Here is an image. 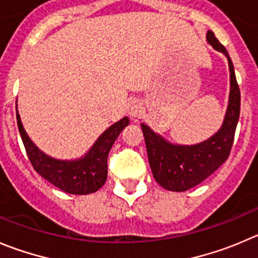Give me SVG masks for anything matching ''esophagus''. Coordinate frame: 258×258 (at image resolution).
Segmentation results:
<instances>
[{
	"mask_svg": "<svg viewBox=\"0 0 258 258\" xmlns=\"http://www.w3.org/2000/svg\"><path fill=\"white\" fill-rule=\"evenodd\" d=\"M127 112H128L130 117L131 118H139L144 112V108L141 105V103L139 100L134 99L130 102L128 108H127Z\"/></svg>",
	"mask_w": 258,
	"mask_h": 258,
	"instance_id": "1",
	"label": "esophagus"
}]
</instances>
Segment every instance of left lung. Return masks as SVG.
<instances>
[{
  "label": "left lung",
  "instance_id": "obj_1",
  "mask_svg": "<svg viewBox=\"0 0 258 258\" xmlns=\"http://www.w3.org/2000/svg\"><path fill=\"white\" fill-rule=\"evenodd\" d=\"M206 40L214 49L227 57L229 64V99L220 128L202 143L180 145L170 143L148 124L141 123L151 172L156 182L168 191L183 192L201 183L225 163L234 141L240 110V91L234 66L228 50L219 43L211 30L208 31Z\"/></svg>",
  "mask_w": 258,
  "mask_h": 258
}]
</instances>
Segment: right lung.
<instances>
[{"label": "right lung", "mask_w": 258, "mask_h": 258, "mask_svg": "<svg viewBox=\"0 0 258 258\" xmlns=\"http://www.w3.org/2000/svg\"><path fill=\"white\" fill-rule=\"evenodd\" d=\"M16 119L21 140L33 168L53 186L71 195L93 194L105 183L108 175V154L122 130L130 123L128 117L121 118L96 139L85 155L72 160H61L43 153L31 141L23 126L18 107Z\"/></svg>", "instance_id": "right-lung-1"}]
</instances>
